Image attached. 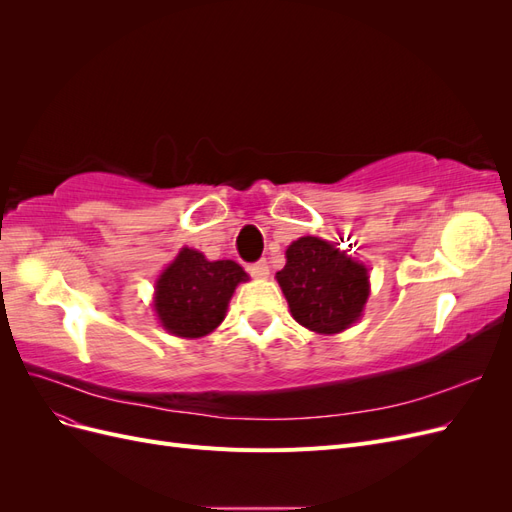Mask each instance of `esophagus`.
<instances>
[{
	"label": "esophagus",
	"instance_id": "esophagus-1",
	"mask_svg": "<svg viewBox=\"0 0 512 512\" xmlns=\"http://www.w3.org/2000/svg\"><path fill=\"white\" fill-rule=\"evenodd\" d=\"M247 271H250V275L256 277V280H265V277H269V265H267V260L254 262V265L247 267Z\"/></svg>",
	"mask_w": 512,
	"mask_h": 512
}]
</instances>
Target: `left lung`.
<instances>
[{
  "mask_svg": "<svg viewBox=\"0 0 512 512\" xmlns=\"http://www.w3.org/2000/svg\"><path fill=\"white\" fill-rule=\"evenodd\" d=\"M290 314L320 335L342 333L361 318L369 297V273L333 243L301 237L286 250V267L275 273Z\"/></svg>",
  "mask_w": 512,
  "mask_h": 512,
  "instance_id": "obj_1",
  "label": "left lung"
}]
</instances>
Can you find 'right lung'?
<instances>
[{
    "label": "right lung",
    "mask_w": 512,
    "mask_h": 512,
    "mask_svg": "<svg viewBox=\"0 0 512 512\" xmlns=\"http://www.w3.org/2000/svg\"><path fill=\"white\" fill-rule=\"evenodd\" d=\"M247 280L235 260H207L203 252L181 247L158 277L153 309L170 335L205 337L220 327L232 292Z\"/></svg>",
    "instance_id": "right-lung-1"
}]
</instances>
